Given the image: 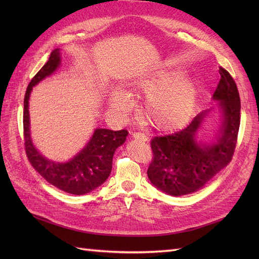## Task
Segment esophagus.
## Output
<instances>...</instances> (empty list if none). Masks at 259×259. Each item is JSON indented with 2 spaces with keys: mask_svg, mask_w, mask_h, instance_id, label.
I'll return each instance as SVG.
<instances>
[{
  "mask_svg": "<svg viewBox=\"0 0 259 259\" xmlns=\"http://www.w3.org/2000/svg\"><path fill=\"white\" fill-rule=\"evenodd\" d=\"M133 138L136 140H139V142H147L148 140V136L146 134H144V133H140V132L134 133V134H133Z\"/></svg>",
  "mask_w": 259,
  "mask_h": 259,
  "instance_id": "1",
  "label": "esophagus"
}]
</instances>
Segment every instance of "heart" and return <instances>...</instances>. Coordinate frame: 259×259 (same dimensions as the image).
Segmentation results:
<instances>
[{
	"label": "heart",
	"instance_id": "b5f03b06",
	"mask_svg": "<svg viewBox=\"0 0 259 259\" xmlns=\"http://www.w3.org/2000/svg\"><path fill=\"white\" fill-rule=\"evenodd\" d=\"M179 77V72L161 70L136 83V91L149 96L146 104L147 117L161 130L178 128L192 116L197 89L190 80ZM110 105L115 111L126 112L132 107V98L126 92L115 91L111 95Z\"/></svg>",
	"mask_w": 259,
	"mask_h": 259
}]
</instances>
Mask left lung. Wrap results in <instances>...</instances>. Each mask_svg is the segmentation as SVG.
<instances>
[{"label": "left lung", "instance_id": "1", "mask_svg": "<svg viewBox=\"0 0 259 259\" xmlns=\"http://www.w3.org/2000/svg\"><path fill=\"white\" fill-rule=\"evenodd\" d=\"M221 81L213 94L223 111L216 142L197 143L195 135L210 111H202L184 130L155 136L151 140L153 158L147 174L152 185L170 195H185L201 189L231 161L237 146L241 103L237 84L230 73L219 68Z\"/></svg>", "mask_w": 259, "mask_h": 259}]
</instances>
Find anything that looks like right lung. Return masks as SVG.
Listing matches in <instances>:
<instances>
[{
  "label": "right lung",
  "instance_id": "right-lung-1",
  "mask_svg": "<svg viewBox=\"0 0 259 259\" xmlns=\"http://www.w3.org/2000/svg\"><path fill=\"white\" fill-rule=\"evenodd\" d=\"M60 65L59 50H54L49 61L29 83L23 100V139L25 150L31 165L46 182L58 189L81 195L103 185L112 169L113 154L117 147L124 144L128 134L126 130L111 131L97 128L81 152L66 163H56L45 159L34 148L30 136L29 97L32 88L51 75Z\"/></svg>",
  "mask_w": 259,
  "mask_h": 259
}]
</instances>
